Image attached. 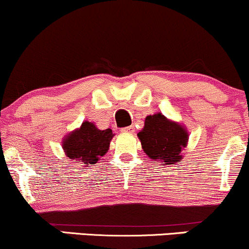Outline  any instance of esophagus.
<instances>
[{
  "mask_svg": "<svg viewBox=\"0 0 249 249\" xmlns=\"http://www.w3.org/2000/svg\"><path fill=\"white\" fill-rule=\"evenodd\" d=\"M121 131L123 133H133L134 132V126H133V125H131V126L123 127Z\"/></svg>",
  "mask_w": 249,
  "mask_h": 249,
  "instance_id": "esophagus-1",
  "label": "esophagus"
}]
</instances>
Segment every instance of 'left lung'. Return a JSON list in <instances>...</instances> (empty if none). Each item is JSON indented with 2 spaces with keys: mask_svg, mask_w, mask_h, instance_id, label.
I'll list each match as a JSON object with an SVG mask.
<instances>
[{
  "mask_svg": "<svg viewBox=\"0 0 249 249\" xmlns=\"http://www.w3.org/2000/svg\"><path fill=\"white\" fill-rule=\"evenodd\" d=\"M138 137L148 158L154 161L162 160L166 165L176 164L181 159L180 152L188 139L184 127L168 121L161 113L147 116Z\"/></svg>",
  "mask_w": 249,
  "mask_h": 249,
  "instance_id": "1",
  "label": "left lung"
}]
</instances>
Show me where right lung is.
<instances>
[{
  "mask_svg": "<svg viewBox=\"0 0 249 249\" xmlns=\"http://www.w3.org/2000/svg\"><path fill=\"white\" fill-rule=\"evenodd\" d=\"M113 133L110 128L99 130L95 124L84 122L79 130L73 131L63 142V148L70 159L93 165L107 152Z\"/></svg>",
  "mask_w": 249,
  "mask_h": 249,
  "instance_id": "add662e5",
  "label": "right lung"
}]
</instances>
